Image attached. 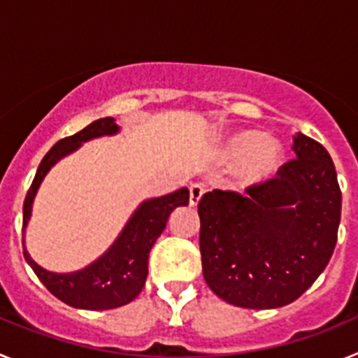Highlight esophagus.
Returning <instances> with one entry per match:
<instances>
[{
  "mask_svg": "<svg viewBox=\"0 0 358 358\" xmlns=\"http://www.w3.org/2000/svg\"><path fill=\"white\" fill-rule=\"evenodd\" d=\"M202 194H204V188L201 185L189 186V206H197L202 199Z\"/></svg>",
  "mask_w": 358,
  "mask_h": 358,
  "instance_id": "esophagus-1",
  "label": "esophagus"
}]
</instances>
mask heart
Here are the masks:
<instances>
[{
  "label": "heart",
  "instance_id": "obj_1",
  "mask_svg": "<svg viewBox=\"0 0 358 358\" xmlns=\"http://www.w3.org/2000/svg\"><path fill=\"white\" fill-rule=\"evenodd\" d=\"M215 154L222 163L236 161L233 176L243 188H256L273 181L280 173L285 157L280 141L245 129L222 136Z\"/></svg>",
  "mask_w": 358,
  "mask_h": 358
}]
</instances>
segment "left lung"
Segmentation results:
<instances>
[{
    "instance_id": "obj_1",
    "label": "left lung",
    "mask_w": 358,
    "mask_h": 358,
    "mask_svg": "<svg viewBox=\"0 0 358 358\" xmlns=\"http://www.w3.org/2000/svg\"><path fill=\"white\" fill-rule=\"evenodd\" d=\"M296 159L273 181L213 189L199 202L202 274L220 299L242 308L296 301L327 268L341 222V188L327 148L294 138Z\"/></svg>"
}]
</instances>
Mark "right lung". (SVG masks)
Masks as SVG:
<instances>
[{"label": "right lung", "mask_w": 358, "mask_h": 358, "mask_svg": "<svg viewBox=\"0 0 358 358\" xmlns=\"http://www.w3.org/2000/svg\"><path fill=\"white\" fill-rule=\"evenodd\" d=\"M120 132L115 118H100L90 123L77 134L57 141L41 161L36 177L31 181L27 199L23 204V236L31 217V206L41 182L46 173L55 166L62 157L69 156L82 147L85 141L102 136H115ZM189 192L181 188L163 197L147 199L136 208L116 240L102 256L93 264L78 268L75 273H52L31 260L24 248V260L30 264L44 287L62 303L82 310H109L127 305L138 297L145 287L148 274V255L152 245L159 238L166 227L170 215L176 208L188 206Z\"/></svg>", "instance_id": "right-lung-1"}]
</instances>
